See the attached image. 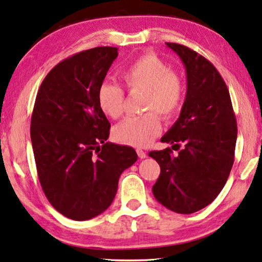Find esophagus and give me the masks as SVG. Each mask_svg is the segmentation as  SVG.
Returning a JSON list of instances; mask_svg holds the SVG:
<instances>
[{"label":"esophagus","instance_id":"esophagus-1","mask_svg":"<svg viewBox=\"0 0 262 262\" xmlns=\"http://www.w3.org/2000/svg\"><path fill=\"white\" fill-rule=\"evenodd\" d=\"M136 151H137V155H138L139 159H145V157H146V152L144 151V150L137 149V150H136Z\"/></svg>","mask_w":262,"mask_h":262}]
</instances>
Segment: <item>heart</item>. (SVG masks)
I'll return each mask as SVG.
<instances>
[{
	"mask_svg": "<svg viewBox=\"0 0 262 262\" xmlns=\"http://www.w3.org/2000/svg\"><path fill=\"white\" fill-rule=\"evenodd\" d=\"M130 92H144L142 110L149 111L139 117L125 119L113 130L118 143L130 146H145L161 132L160 113L163 118L175 116L184 101L185 87L181 77L169 64L154 52L139 55L121 73ZM101 112L111 119L123 116L125 93L120 85L102 82L96 93Z\"/></svg>",
	"mask_w": 262,
	"mask_h": 262,
	"instance_id": "heart-1",
	"label": "heart"
}]
</instances>
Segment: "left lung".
<instances>
[{
    "mask_svg": "<svg viewBox=\"0 0 262 262\" xmlns=\"http://www.w3.org/2000/svg\"><path fill=\"white\" fill-rule=\"evenodd\" d=\"M187 74L180 117L161 142L184 149L150 151L161 167L152 186L157 202L178 213H193L216 199L235 160L237 124L227 84L213 64L185 45L166 42ZM173 145V146H174Z\"/></svg>",
    "mask_w": 262,
    "mask_h": 262,
    "instance_id": "obj_1",
    "label": "left lung"
}]
</instances>
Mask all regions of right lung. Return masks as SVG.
Here are the masks:
<instances>
[{"instance_id": "add662e5", "label": "right lung", "mask_w": 262, "mask_h": 262, "mask_svg": "<svg viewBox=\"0 0 262 262\" xmlns=\"http://www.w3.org/2000/svg\"><path fill=\"white\" fill-rule=\"evenodd\" d=\"M118 48L99 46L63 59L41 82L31 119V141L42 191L70 220L108 209L135 149L106 142L111 124L96 100Z\"/></svg>"}]
</instances>
